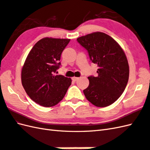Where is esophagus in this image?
Returning a JSON list of instances; mask_svg holds the SVG:
<instances>
[{"label":"esophagus","mask_w":150,"mask_h":150,"mask_svg":"<svg viewBox=\"0 0 150 150\" xmlns=\"http://www.w3.org/2000/svg\"><path fill=\"white\" fill-rule=\"evenodd\" d=\"M72 79V80L74 81H76L78 80L79 78L78 77H73Z\"/></svg>","instance_id":"1"}]
</instances>
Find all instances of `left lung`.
<instances>
[{
	"instance_id": "8db88e82",
	"label": "left lung",
	"mask_w": 150,
	"mask_h": 150,
	"mask_svg": "<svg viewBox=\"0 0 150 150\" xmlns=\"http://www.w3.org/2000/svg\"><path fill=\"white\" fill-rule=\"evenodd\" d=\"M77 40L98 66L97 77H88L89 85L83 91L86 98L98 107L113 104L128 81L129 65L124 51L114 38L101 32L81 36Z\"/></svg>"
}]
</instances>
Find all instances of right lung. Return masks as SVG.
Listing matches in <instances>:
<instances>
[{"label": "right lung", "instance_id": "add662e5", "mask_svg": "<svg viewBox=\"0 0 150 150\" xmlns=\"http://www.w3.org/2000/svg\"><path fill=\"white\" fill-rule=\"evenodd\" d=\"M70 39L46 37L30 51L21 72L22 84L33 101L51 107L62 101L71 85V78L55 73L61 65L62 52Z\"/></svg>", "mask_w": 150, "mask_h": 150}]
</instances>
